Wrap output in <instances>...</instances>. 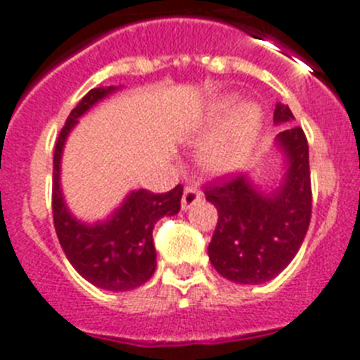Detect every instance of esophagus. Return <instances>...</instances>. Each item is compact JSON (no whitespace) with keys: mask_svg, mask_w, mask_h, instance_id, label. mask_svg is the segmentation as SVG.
Segmentation results:
<instances>
[{"mask_svg":"<svg viewBox=\"0 0 360 360\" xmlns=\"http://www.w3.org/2000/svg\"><path fill=\"white\" fill-rule=\"evenodd\" d=\"M200 198H202V193L198 191L196 187H186V191H184V196H182V211L191 210L196 202H200Z\"/></svg>","mask_w":360,"mask_h":360,"instance_id":"obj_1","label":"esophagus"}]
</instances>
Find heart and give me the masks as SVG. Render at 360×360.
<instances>
[{
    "mask_svg": "<svg viewBox=\"0 0 360 360\" xmlns=\"http://www.w3.org/2000/svg\"><path fill=\"white\" fill-rule=\"evenodd\" d=\"M262 125V112L253 103L236 109V96L226 94L205 107L193 125L198 138H209L198 153V164L210 176H227L240 171L250 158Z\"/></svg>",
    "mask_w": 360,
    "mask_h": 360,
    "instance_id": "heart-1",
    "label": "heart"
}]
</instances>
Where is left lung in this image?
<instances>
[{
    "instance_id": "8db88e82",
    "label": "left lung",
    "mask_w": 360,
    "mask_h": 360,
    "mask_svg": "<svg viewBox=\"0 0 360 360\" xmlns=\"http://www.w3.org/2000/svg\"><path fill=\"white\" fill-rule=\"evenodd\" d=\"M285 103H276L273 122H293ZM282 174L262 187L253 174L211 184L205 200L217 207L218 224L207 248L220 275L236 284H262L275 278L299 253L311 218L309 149L304 131L285 125L276 134Z\"/></svg>"
}]
</instances>
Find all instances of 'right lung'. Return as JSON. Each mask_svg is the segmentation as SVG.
Returning a JSON list of instances; mask_svg holds the SVG:
<instances>
[{"label":"right lung","mask_w":360,"mask_h":360,"mask_svg":"<svg viewBox=\"0 0 360 360\" xmlns=\"http://www.w3.org/2000/svg\"><path fill=\"white\" fill-rule=\"evenodd\" d=\"M118 89L122 85L91 89L70 110L56 142L52 167V217L61 250L85 281L105 291H131L153 276L156 269L153 229L160 218L180 211L184 191L182 186L164 195L146 189L131 191L109 217L96 222H85L70 213L61 191L63 147L78 120Z\"/></svg>","instance_id":"add662e5"}]
</instances>
